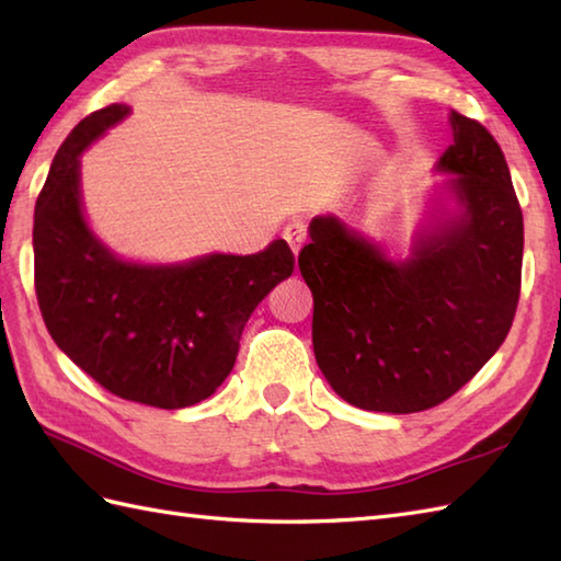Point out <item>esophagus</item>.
Listing matches in <instances>:
<instances>
[{
    "label": "esophagus",
    "instance_id": "obj_1",
    "mask_svg": "<svg viewBox=\"0 0 561 561\" xmlns=\"http://www.w3.org/2000/svg\"><path fill=\"white\" fill-rule=\"evenodd\" d=\"M282 236H284V241L289 243L291 253H294V255H299V250H301V245H304V241H306V229H304V224H299V221H291V224H287V226H284Z\"/></svg>",
    "mask_w": 561,
    "mask_h": 561
}]
</instances>
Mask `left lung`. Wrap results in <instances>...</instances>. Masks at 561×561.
Here are the masks:
<instances>
[{
	"mask_svg": "<svg viewBox=\"0 0 561 561\" xmlns=\"http://www.w3.org/2000/svg\"><path fill=\"white\" fill-rule=\"evenodd\" d=\"M410 253L337 214L308 226L299 270L313 294V352L330 388L368 412L408 414L460 390L502 347L516 316L523 214L494 137L450 111Z\"/></svg>",
	"mask_w": 561,
	"mask_h": 561,
	"instance_id": "8db88e82",
	"label": "left lung"
}]
</instances>
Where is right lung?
I'll list each match as a JSON object with an SVG mask.
<instances>
[{"mask_svg":"<svg viewBox=\"0 0 561 561\" xmlns=\"http://www.w3.org/2000/svg\"><path fill=\"white\" fill-rule=\"evenodd\" d=\"M133 113L125 103L71 129L33 214L35 294L55 344L113 396L161 410L207 400L231 374L250 313L291 277L287 241L253 255L125 260L93 233L81 153Z\"/></svg>","mask_w":561,"mask_h":561,"instance_id":"obj_1","label":"right lung"}]
</instances>
